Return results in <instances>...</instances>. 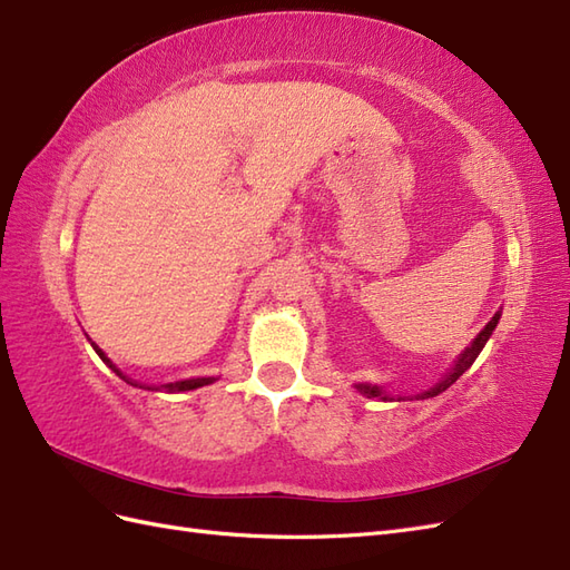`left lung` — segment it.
<instances>
[{"label": "left lung", "instance_id": "8db88e82", "mask_svg": "<svg viewBox=\"0 0 570 570\" xmlns=\"http://www.w3.org/2000/svg\"><path fill=\"white\" fill-rule=\"evenodd\" d=\"M499 316H502V314L497 312V314L492 316V321H490L485 327H482V331L478 333V337L471 342V347H465V350H463V354L456 358L454 368H452L450 373H446L440 383H435V385L430 387V390H425V392L416 394V400H428V396H438L440 392H444L446 387L454 385V383L459 381V377H461L465 371H469V368L473 366V361L478 358V354L482 352V347H485V342L490 340L492 331H494V327H497V323H499ZM354 387H356L361 394H364V396H368V400H371V396H377V400H383V402H392V396H390V394H385V390H383V387H377V385L358 383V385H354ZM402 400H406V396H396V402H402Z\"/></svg>", "mask_w": 570, "mask_h": 570}]
</instances>
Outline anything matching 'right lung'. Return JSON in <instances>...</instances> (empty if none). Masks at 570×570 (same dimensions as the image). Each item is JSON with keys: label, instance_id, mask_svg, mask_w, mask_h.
I'll return each instance as SVG.
<instances>
[{"label": "right lung", "instance_id": "add662e5", "mask_svg": "<svg viewBox=\"0 0 570 570\" xmlns=\"http://www.w3.org/2000/svg\"><path fill=\"white\" fill-rule=\"evenodd\" d=\"M90 344H92V347H95V352L99 354V358L105 361V364H107V366H109V368H111V371H114L118 377H124V381H126L128 385H132V387H145V390H166V392H187V390H197V387H204V385H212V383L216 381V377H189V381H176V383H166V385H159V387L142 385V383L132 381V377H128V375L120 373V371L116 368L114 361H111V358H109L105 352H101L95 342H90Z\"/></svg>", "mask_w": 570, "mask_h": 570}]
</instances>
